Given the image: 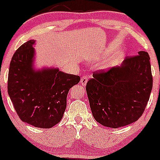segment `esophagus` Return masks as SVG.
I'll return each mask as SVG.
<instances>
[{
	"instance_id": "obj_1",
	"label": "esophagus",
	"mask_w": 160,
	"mask_h": 160,
	"mask_svg": "<svg viewBox=\"0 0 160 160\" xmlns=\"http://www.w3.org/2000/svg\"><path fill=\"white\" fill-rule=\"evenodd\" d=\"M87 81H88V77H87V76L82 77L81 79H80V83H81L82 86H85Z\"/></svg>"
}]
</instances>
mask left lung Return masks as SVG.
I'll use <instances>...</instances> for the list:
<instances>
[{
	"mask_svg": "<svg viewBox=\"0 0 160 160\" xmlns=\"http://www.w3.org/2000/svg\"><path fill=\"white\" fill-rule=\"evenodd\" d=\"M92 77L86 89L96 122L118 128L135 122L143 115L152 87L147 52L128 56L121 67L99 70Z\"/></svg>",
	"mask_w": 160,
	"mask_h": 160,
	"instance_id": "left-lung-1",
	"label": "left lung"
}]
</instances>
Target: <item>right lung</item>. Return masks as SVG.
<instances>
[{"instance_id":"right-lung-1","label":"right lung","mask_w":160,"mask_h":160,"mask_svg":"<svg viewBox=\"0 0 160 160\" xmlns=\"http://www.w3.org/2000/svg\"><path fill=\"white\" fill-rule=\"evenodd\" d=\"M34 40L17 49L10 64L8 91L17 114L22 122L40 128H50L60 122L67 106L70 89L80 76L58 69L32 68Z\"/></svg>"}]
</instances>
